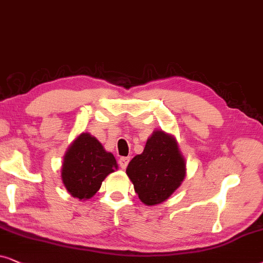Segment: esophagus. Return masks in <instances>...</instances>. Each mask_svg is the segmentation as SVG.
Listing matches in <instances>:
<instances>
[{
    "label": "esophagus",
    "instance_id": "34e87169",
    "mask_svg": "<svg viewBox=\"0 0 263 263\" xmlns=\"http://www.w3.org/2000/svg\"><path fill=\"white\" fill-rule=\"evenodd\" d=\"M128 162H129V157H120V159H119V164H120L122 170H125V168L127 167Z\"/></svg>",
    "mask_w": 263,
    "mask_h": 263
}]
</instances>
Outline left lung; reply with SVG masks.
<instances>
[{
  "label": "left lung",
  "mask_w": 263,
  "mask_h": 263,
  "mask_svg": "<svg viewBox=\"0 0 263 263\" xmlns=\"http://www.w3.org/2000/svg\"><path fill=\"white\" fill-rule=\"evenodd\" d=\"M126 174L145 205L167 201L186 176V162L176 137L155 129L143 153L129 161Z\"/></svg>",
  "instance_id": "1"
}]
</instances>
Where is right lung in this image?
<instances>
[{"instance_id": "obj_1", "label": "right lung", "mask_w": 263, "mask_h": 263, "mask_svg": "<svg viewBox=\"0 0 263 263\" xmlns=\"http://www.w3.org/2000/svg\"><path fill=\"white\" fill-rule=\"evenodd\" d=\"M118 170L114 155L89 132H83L68 146L61 167L66 190L79 201L93 197L107 176Z\"/></svg>"}]
</instances>
